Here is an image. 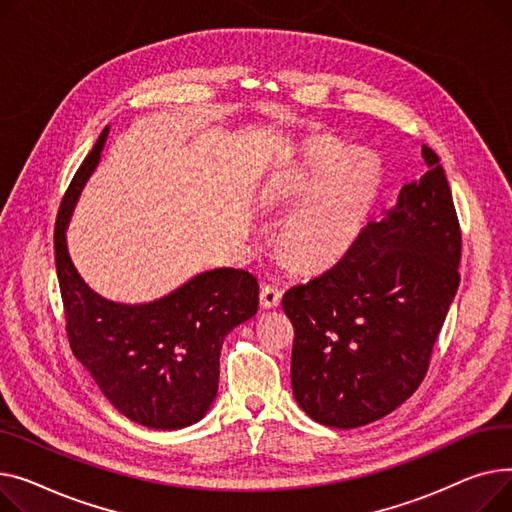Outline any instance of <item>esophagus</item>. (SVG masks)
Returning <instances> with one entry per match:
<instances>
[{
	"mask_svg": "<svg viewBox=\"0 0 512 512\" xmlns=\"http://www.w3.org/2000/svg\"><path fill=\"white\" fill-rule=\"evenodd\" d=\"M281 289L277 285H262L260 289V306L262 308H277L281 304Z\"/></svg>",
	"mask_w": 512,
	"mask_h": 512,
	"instance_id": "1",
	"label": "esophagus"
}]
</instances>
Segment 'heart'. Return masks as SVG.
Wrapping results in <instances>:
<instances>
[{
    "label": "heart",
    "mask_w": 512,
    "mask_h": 512,
    "mask_svg": "<svg viewBox=\"0 0 512 512\" xmlns=\"http://www.w3.org/2000/svg\"><path fill=\"white\" fill-rule=\"evenodd\" d=\"M380 182L382 169L370 153L316 150L306 167L285 184L291 200L315 192L283 227L281 246L287 258L302 268L337 262L362 231Z\"/></svg>",
    "instance_id": "obj_1"
}]
</instances>
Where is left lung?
<instances>
[{"mask_svg":"<svg viewBox=\"0 0 512 512\" xmlns=\"http://www.w3.org/2000/svg\"><path fill=\"white\" fill-rule=\"evenodd\" d=\"M401 188L326 273L283 295L295 339L293 397L314 422L359 428L395 411L422 384L459 287L461 229L444 169Z\"/></svg>","mask_w":512,"mask_h":512,"instance_id":"1","label":"left lung"}]
</instances>
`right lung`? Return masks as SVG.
<instances>
[{"label":"right lung","mask_w":512,"mask_h":512,"mask_svg":"<svg viewBox=\"0 0 512 512\" xmlns=\"http://www.w3.org/2000/svg\"><path fill=\"white\" fill-rule=\"evenodd\" d=\"M109 128L76 171L55 221V268L72 353L109 403L155 430L196 424L219 390V355L231 330L258 312V281L215 268L148 304H115L90 289L68 254L74 204L95 171Z\"/></svg>","instance_id":"right-lung-1"}]
</instances>
